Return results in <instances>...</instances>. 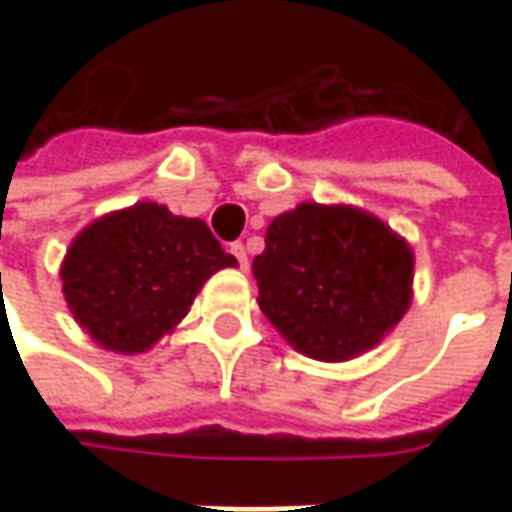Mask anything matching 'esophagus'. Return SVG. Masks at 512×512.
<instances>
[{
	"label": "esophagus",
	"mask_w": 512,
	"mask_h": 512,
	"mask_svg": "<svg viewBox=\"0 0 512 512\" xmlns=\"http://www.w3.org/2000/svg\"><path fill=\"white\" fill-rule=\"evenodd\" d=\"M230 253L236 256V262H239V267L242 270H247V253H245V245L242 242H236V245H230Z\"/></svg>",
	"instance_id": "34e87169"
}]
</instances>
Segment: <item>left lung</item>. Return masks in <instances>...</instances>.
Listing matches in <instances>:
<instances>
[{
  "instance_id": "obj_1",
  "label": "left lung",
  "mask_w": 512,
  "mask_h": 512,
  "mask_svg": "<svg viewBox=\"0 0 512 512\" xmlns=\"http://www.w3.org/2000/svg\"><path fill=\"white\" fill-rule=\"evenodd\" d=\"M253 276L262 313L299 353L347 362L402 322L413 250L359 207L305 202L270 222Z\"/></svg>"
}]
</instances>
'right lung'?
I'll list each match as a JSON object with an SVG mask.
<instances>
[{
  "label": "right lung",
  "mask_w": 512,
  "mask_h": 512,
  "mask_svg": "<svg viewBox=\"0 0 512 512\" xmlns=\"http://www.w3.org/2000/svg\"><path fill=\"white\" fill-rule=\"evenodd\" d=\"M236 267L202 219L139 202L88 225L62 262L70 313L105 350L145 353L179 325L207 279Z\"/></svg>",
  "instance_id": "right-lung-1"
}]
</instances>
